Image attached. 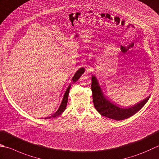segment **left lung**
<instances>
[{"mask_svg": "<svg viewBox=\"0 0 159 159\" xmlns=\"http://www.w3.org/2000/svg\"><path fill=\"white\" fill-rule=\"evenodd\" d=\"M91 88L92 91L93 102H94L96 110L102 116L116 120L126 119L138 112L144 106L150 97V96H148L144 100L133 106L127 108H121L113 104L105 97L98 80L94 76H92Z\"/></svg>", "mask_w": 159, "mask_h": 159, "instance_id": "obj_1", "label": "left lung"}]
</instances>
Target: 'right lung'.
Returning a JSON list of instances; mask_svg holds the SVG:
<instances>
[{"instance_id": "add662e5", "label": "right lung", "mask_w": 159, "mask_h": 159, "mask_svg": "<svg viewBox=\"0 0 159 159\" xmlns=\"http://www.w3.org/2000/svg\"><path fill=\"white\" fill-rule=\"evenodd\" d=\"M84 71H85V69H84L83 67L80 68V69L75 73V74H74V76H73L72 79H71V80H72V81H71V83H74L76 82L77 80L79 79V78L81 76L82 74L84 73ZM71 83L70 84L69 86H68L66 92H65V94H64L63 101H62L60 107H59V108L58 109V110L56 111V112L54 114H52L51 116L45 118V119H50V118L58 117V116H60V115L65 111V110L66 109V107H67V100H68V95H69V92H70V88H71Z\"/></svg>"}]
</instances>
